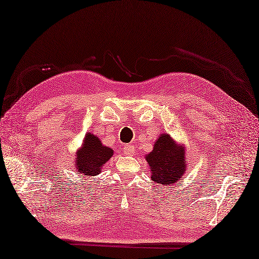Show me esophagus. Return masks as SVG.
<instances>
[{
    "mask_svg": "<svg viewBox=\"0 0 259 259\" xmlns=\"http://www.w3.org/2000/svg\"><path fill=\"white\" fill-rule=\"evenodd\" d=\"M123 153L126 156H133L135 153V147L133 145H126V146L123 148Z\"/></svg>",
    "mask_w": 259,
    "mask_h": 259,
    "instance_id": "obj_1",
    "label": "esophagus"
}]
</instances>
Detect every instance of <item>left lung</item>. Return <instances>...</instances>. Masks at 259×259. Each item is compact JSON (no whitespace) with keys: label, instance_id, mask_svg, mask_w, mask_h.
Masks as SVG:
<instances>
[{"label":"left lung","instance_id":"obj_1","mask_svg":"<svg viewBox=\"0 0 259 259\" xmlns=\"http://www.w3.org/2000/svg\"><path fill=\"white\" fill-rule=\"evenodd\" d=\"M150 178L160 186H174L184 177L187 168V148L185 144L175 141L167 133H162L154 143L153 150L145 155Z\"/></svg>","mask_w":259,"mask_h":259}]
</instances>
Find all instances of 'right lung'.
Wrapping results in <instances>:
<instances>
[{"label":"right lung","instance_id":"add662e5","mask_svg":"<svg viewBox=\"0 0 259 259\" xmlns=\"http://www.w3.org/2000/svg\"><path fill=\"white\" fill-rule=\"evenodd\" d=\"M114 150L105 146L100 138L88 132L81 147L75 151L74 168L80 177H93L102 171V167L111 159Z\"/></svg>","mask_w":259,"mask_h":259}]
</instances>
